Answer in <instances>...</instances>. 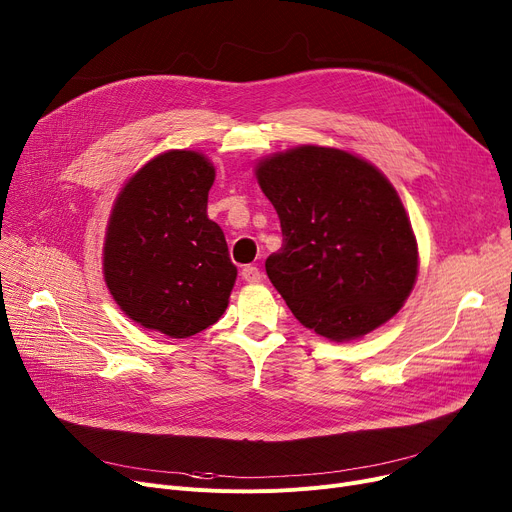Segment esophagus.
Wrapping results in <instances>:
<instances>
[{
  "label": "esophagus",
  "mask_w": 512,
  "mask_h": 512,
  "mask_svg": "<svg viewBox=\"0 0 512 512\" xmlns=\"http://www.w3.org/2000/svg\"><path fill=\"white\" fill-rule=\"evenodd\" d=\"M240 276H242V280L249 282V284H257V282H261V280H263V274H261V270H259V267H255V265H247V267H242Z\"/></svg>",
  "instance_id": "34e87169"
}]
</instances>
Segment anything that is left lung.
<instances>
[{"label": "left lung", "mask_w": 512, "mask_h": 512, "mask_svg": "<svg viewBox=\"0 0 512 512\" xmlns=\"http://www.w3.org/2000/svg\"><path fill=\"white\" fill-rule=\"evenodd\" d=\"M255 176L284 236L265 272L305 328L348 342L400 311L419 251L405 205L378 168L351 151L299 145L259 159Z\"/></svg>", "instance_id": "8db88e82"}]
</instances>
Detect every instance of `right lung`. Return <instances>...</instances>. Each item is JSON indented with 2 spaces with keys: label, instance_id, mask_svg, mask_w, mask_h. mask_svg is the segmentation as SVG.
Listing matches in <instances>:
<instances>
[{
  "label": "right lung",
  "instance_id": "add662e5",
  "mask_svg": "<svg viewBox=\"0 0 512 512\" xmlns=\"http://www.w3.org/2000/svg\"><path fill=\"white\" fill-rule=\"evenodd\" d=\"M215 168L170 149L134 172L112 205L103 278L134 324L188 338L218 321L236 282L222 228L207 218Z\"/></svg>",
  "mask_w": 512,
  "mask_h": 512
}]
</instances>
